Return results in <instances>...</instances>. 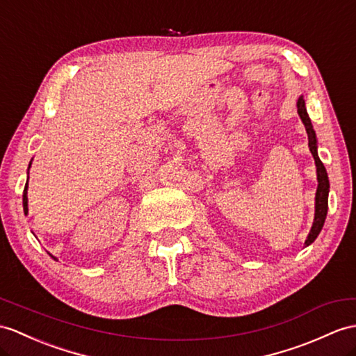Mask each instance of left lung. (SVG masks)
<instances>
[{"instance_id": "obj_1", "label": "left lung", "mask_w": 356, "mask_h": 356, "mask_svg": "<svg viewBox=\"0 0 356 356\" xmlns=\"http://www.w3.org/2000/svg\"><path fill=\"white\" fill-rule=\"evenodd\" d=\"M298 113L302 119L303 125H305V129L308 133V146L309 151L313 154L314 161H316V168H317V192H316V214H314V223L311 227V231L308 234V238L305 240V245H311L313 241L317 238L318 232L322 231L323 223L326 219V213H327V193H329V179H327V173L323 166L322 160L318 159L317 155V138H316V131L313 129V124H311V119L307 113L305 107V99L300 97L298 99Z\"/></svg>"}]
</instances>
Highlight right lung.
<instances>
[{"label": "right lung", "instance_id": "add662e5", "mask_svg": "<svg viewBox=\"0 0 356 356\" xmlns=\"http://www.w3.org/2000/svg\"><path fill=\"white\" fill-rule=\"evenodd\" d=\"M27 184H25V188H24V197H22V202H24V213L27 214L29 213V197H27ZM53 257V255H51ZM54 258V257H53Z\"/></svg>", "mask_w": 356, "mask_h": 356}]
</instances>
